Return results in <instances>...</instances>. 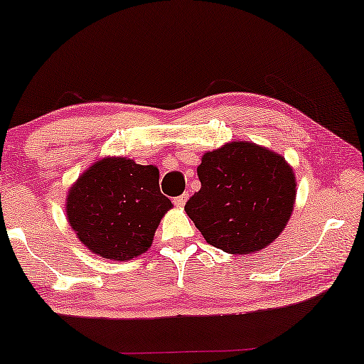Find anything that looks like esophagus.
Returning a JSON list of instances; mask_svg holds the SVG:
<instances>
[{"instance_id": "34e87169", "label": "esophagus", "mask_w": 364, "mask_h": 364, "mask_svg": "<svg viewBox=\"0 0 364 364\" xmlns=\"http://www.w3.org/2000/svg\"><path fill=\"white\" fill-rule=\"evenodd\" d=\"M186 200H188V195L186 193H183V195H179V196H176V198H174L173 201H174V205H176V207H185V203H186Z\"/></svg>"}]
</instances>
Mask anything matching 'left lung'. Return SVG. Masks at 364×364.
Segmentation results:
<instances>
[{
    "label": "left lung",
    "mask_w": 364,
    "mask_h": 364,
    "mask_svg": "<svg viewBox=\"0 0 364 364\" xmlns=\"http://www.w3.org/2000/svg\"><path fill=\"white\" fill-rule=\"evenodd\" d=\"M196 173L201 188L185 210L213 247L249 254L284 229L296 186L284 157L251 142H230L201 157Z\"/></svg>",
    "instance_id": "left-lung-1"
}]
</instances>
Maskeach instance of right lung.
Listing matches in <instances>:
<instances>
[{"label":"right lung","instance_id":"right-lung-1","mask_svg":"<svg viewBox=\"0 0 364 364\" xmlns=\"http://www.w3.org/2000/svg\"><path fill=\"white\" fill-rule=\"evenodd\" d=\"M171 200L159 190V171L125 157L91 166L68 196L73 230L91 252L129 261L151 247Z\"/></svg>","mask_w":364,"mask_h":364}]
</instances>
